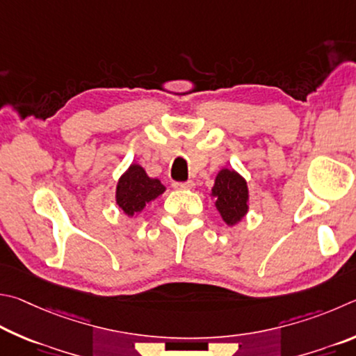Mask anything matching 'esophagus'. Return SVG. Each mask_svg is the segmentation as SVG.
I'll return each mask as SVG.
<instances>
[{"label":"esophagus","instance_id":"34e87169","mask_svg":"<svg viewBox=\"0 0 356 356\" xmlns=\"http://www.w3.org/2000/svg\"><path fill=\"white\" fill-rule=\"evenodd\" d=\"M195 184L194 181H186V183H173V189H178V191H189V189H194Z\"/></svg>","mask_w":356,"mask_h":356}]
</instances>
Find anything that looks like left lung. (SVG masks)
I'll use <instances>...</instances> for the list:
<instances>
[{
	"label": "left lung",
	"mask_w": 356,
	"mask_h": 356,
	"mask_svg": "<svg viewBox=\"0 0 356 356\" xmlns=\"http://www.w3.org/2000/svg\"><path fill=\"white\" fill-rule=\"evenodd\" d=\"M211 198H214L216 209L228 227H234L244 219L250 208V192L247 179L234 168L223 167L217 173L214 186L211 189Z\"/></svg>",
	"instance_id": "obj_1"
}]
</instances>
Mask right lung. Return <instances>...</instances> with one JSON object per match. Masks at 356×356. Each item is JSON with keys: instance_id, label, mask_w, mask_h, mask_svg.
Returning a JSON list of instances; mask_svg holds the SVG:
<instances>
[{"instance_id": "1", "label": "right lung", "mask_w": 356, "mask_h": 356, "mask_svg": "<svg viewBox=\"0 0 356 356\" xmlns=\"http://www.w3.org/2000/svg\"><path fill=\"white\" fill-rule=\"evenodd\" d=\"M165 192L158 178L148 177L140 164L133 162L122 173L115 186V204L124 216L137 217L148 203Z\"/></svg>"}]
</instances>
